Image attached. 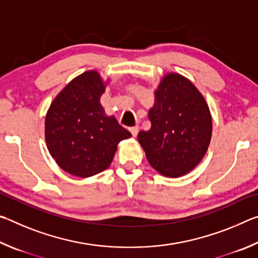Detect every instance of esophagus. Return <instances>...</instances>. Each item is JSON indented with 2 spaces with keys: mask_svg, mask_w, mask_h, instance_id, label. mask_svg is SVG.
I'll return each mask as SVG.
<instances>
[{
  "mask_svg": "<svg viewBox=\"0 0 258 258\" xmlns=\"http://www.w3.org/2000/svg\"><path fill=\"white\" fill-rule=\"evenodd\" d=\"M130 132L132 133L133 137H137L139 133V126H133V127H130Z\"/></svg>",
  "mask_w": 258,
  "mask_h": 258,
  "instance_id": "34e87169",
  "label": "esophagus"
}]
</instances>
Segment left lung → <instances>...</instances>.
I'll list each match as a JSON object with an SVG mask.
<instances>
[{
	"mask_svg": "<svg viewBox=\"0 0 258 258\" xmlns=\"http://www.w3.org/2000/svg\"><path fill=\"white\" fill-rule=\"evenodd\" d=\"M148 117L151 127L141 131L138 141L151 167L167 177L192 171L206 155L213 130L208 104L194 83L181 74H166Z\"/></svg>",
	"mask_w": 258,
	"mask_h": 258,
	"instance_id": "obj_1",
	"label": "left lung"
}]
</instances>
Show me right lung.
<instances>
[{
  "label": "right lung",
  "instance_id": "right-lung-1",
  "mask_svg": "<svg viewBox=\"0 0 258 258\" xmlns=\"http://www.w3.org/2000/svg\"><path fill=\"white\" fill-rule=\"evenodd\" d=\"M109 80L87 71L60 91L45 116V142L64 172L90 177L110 166L117 145L132 137L100 103Z\"/></svg>",
  "mask_w": 258,
  "mask_h": 258
}]
</instances>
